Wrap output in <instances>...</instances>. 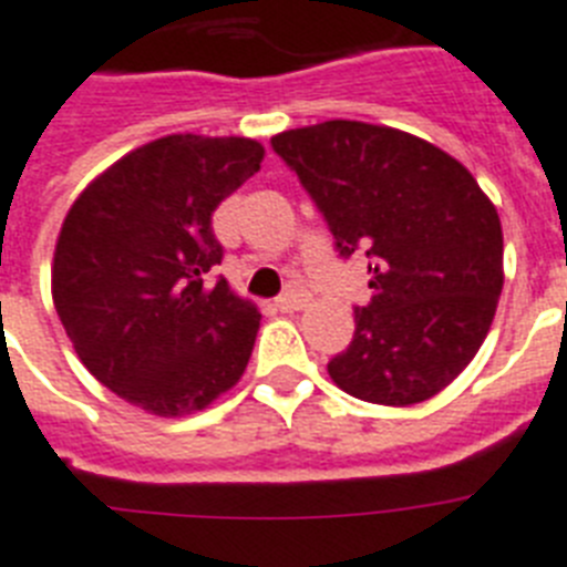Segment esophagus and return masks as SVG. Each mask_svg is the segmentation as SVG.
<instances>
[{"mask_svg": "<svg viewBox=\"0 0 567 567\" xmlns=\"http://www.w3.org/2000/svg\"><path fill=\"white\" fill-rule=\"evenodd\" d=\"M308 299H306V293L302 291H288V293H282V297L276 299V308H279V311H285V313H291V311H299V308L306 306Z\"/></svg>", "mask_w": 567, "mask_h": 567, "instance_id": "34e87169", "label": "esophagus"}]
</instances>
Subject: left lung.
Returning a JSON list of instances; mask_svg holds the SVG:
<instances>
[{"instance_id": "left-lung-1", "label": "left lung", "mask_w": 567, "mask_h": 567, "mask_svg": "<svg viewBox=\"0 0 567 567\" xmlns=\"http://www.w3.org/2000/svg\"><path fill=\"white\" fill-rule=\"evenodd\" d=\"M334 236L369 256V306L328 374L383 406L430 401L482 349L496 317L502 221L467 166L421 137L360 121H326L270 137Z\"/></svg>"}]
</instances>
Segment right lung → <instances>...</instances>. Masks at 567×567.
<instances>
[{
	"mask_svg": "<svg viewBox=\"0 0 567 567\" xmlns=\"http://www.w3.org/2000/svg\"><path fill=\"white\" fill-rule=\"evenodd\" d=\"M261 158L250 137H158L65 216L51 268L60 322L85 369L152 415H193L245 374L261 313L207 274L225 256L213 213Z\"/></svg>",
	"mask_w": 567,
	"mask_h": 567,
	"instance_id": "add662e5",
	"label": "right lung"
}]
</instances>
